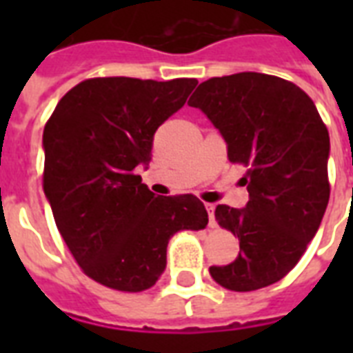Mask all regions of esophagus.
Here are the masks:
<instances>
[{"mask_svg":"<svg viewBox=\"0 0 353 353\" xmlns=\"http://www.w3.org/2000/svg\"><path fill=\"white\" fill-rule=\"evenodd\" d=\"M205 209L209 212V225L210 227H216V221H214V205L212 203H207L205 205Z\"/></svg>","mask_w":353,"mask_h":353,"instance_id":"34e87169","label":"esophagus"}]
</instances>
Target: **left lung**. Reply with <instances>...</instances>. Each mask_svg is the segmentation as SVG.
<instances>
[{
	"mask_svg": "<svg viewBox=\"0 0 353 353\" xmlns=\"http://www.w3.org/2000/svg\"><path fill=\"white\" fill-rule=\"evenodd\" d=\"M188 106L199 108L245 166V209L216 207V221L240 240L229 265L210 276L231 291H254L284 279L317 232L330 199L328 128L313 101L290 80L236 73L201 82Z\"/></svg>",
	"mask_w": 353,
	"mask_h": 353,
	"instance_id": "1",
	"label": "left lung"
}]
</instances>
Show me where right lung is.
<instances>
[{
  "label": "right lung",
  "mask_w": 353,
  "mask_h": 353,
  "mask_svg": "<svg viewBox=\"0 0 353 353\" xmlns=\"http://www.w3.org/2000/svg\"><path fill=\"white\" fill-rule=\"evenodd\" d=\"M196 84L88 79L60 99L43 128V192L65 245L99 284L148 290L165 271L172 236L209 223L196 196H155L137 174L152 159L155 130Z\"/></svg>",
  "instance_id": "1"
}]
</instances>
